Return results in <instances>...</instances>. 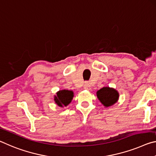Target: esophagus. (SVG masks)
<instances>
[{
    "mask_svg": "<svg viewBox=\"0 0 156 156\" xmlns=\"http://www.w3.org/2000/svg\"><path fill=\"white\" fill-rule=\"evenodd\" d=\"M84 88L87 89V90L90 88V87H89V84L88 83H85V84H84Z\"/></svg>",
    "mask_w": 156,
    "mask_h": 156,
    "instance_id": "34e87169",
    "label": "esophagus"
}]
</instances>
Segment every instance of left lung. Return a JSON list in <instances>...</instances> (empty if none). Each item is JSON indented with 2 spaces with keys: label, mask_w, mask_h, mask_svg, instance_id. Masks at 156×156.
Instances as JSON below:
<instances>
[{
  "label": "left lung",
  "mask_w": 156,
  "mask_h": 156,
  "mask_svg": "<svg viewBox=\"0 0 156 156\" xmlns=\"http://www.w3.org/2000/svg\"><path fill=\"white\" fill-rule=\"evenodd\" d=\"M97 97L105 107L111 106L115 104L119 99V93L115 89L104 87L97 92Z\"/></svg>",
  "instance_id": "left-lung-1"
}]
</instances>
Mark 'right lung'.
<instances>
[{"label": "right lung", "instance_id": "add662e5", "mask_svg": "<svg viewBox=\"0 0 156 156\" xmlns=\"http://www.w3.org/2000/svg\"><path fill=\"white\" fill-rule=\"evenodd\" d=\"M74 93L72 90H61L58 91L57 95H55V101L58 106H67L72 101Z\"/></svg>", "mask_w": 156, "mask_h": 156}]
</instances>
